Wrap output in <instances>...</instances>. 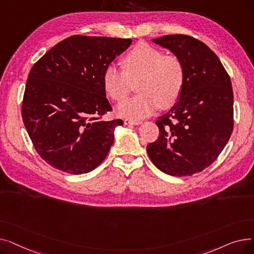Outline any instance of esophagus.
<instances>
[{"label": "esophagus", "mask_w": 254, "mask_h": 254, "mask_svg": "<svg viewBox=\"0 0 254 254\" xmlns=\"http://www.w3.org/2000/svg\"><path fill=\"white\" fill-rule=\"evenodd\" d=\"M125 125H134V126H137V125H140L141 124V122L140 120H132V119H128V118H127V119H125Z\"/></svg>", "instance_id": "34e87169"}]
</instances>
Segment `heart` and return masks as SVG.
<instances>
[{
    "label": "heart",
    "mask_w": 254,
    "mask_h": 254,
    "mask_svg": "<svg viewBox=\"0 0 254 254\" xmlns=\"http://www.w3.org/2000/svg\"><path fill=\"white\" fill-rule=\"evenodd\" d=\"M124 70L113 64L106 66L103 75L105 91L112 100L120 102L129 92L130 81L139 78L137 96L120 103L117 113L122 117L139 119L152 114L159 106L174 105L184 85V66L181 60L163 50L141 42L123 58Z\"/></svg>",
    "instance_id": "b5f03b06"
}]
</instances>
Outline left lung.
Here are the masks:
<instances>
[{"instance_id":"8db88e82","label":"left lung","mask_w":254,"mask_h":254,"mask_svg":"<svg viewBox=\"0 0 254 254\" xmlns=\"http://www.w3.org/2000/svg\"><path fill=\"white\" fill-rule=\"evenodd\" d=\"M152 42L181 60L185 79L179 100L155 122L159 136L147 153L166 174L191 176L215 161L232 135L231 78L215 53L193 37L167 35Z\"/></svg>"}]
</instances>
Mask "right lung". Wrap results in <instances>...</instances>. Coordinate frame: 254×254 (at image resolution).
Listing matches in <instances>:
<instances>
[{"label":"right lung","instance_id":"right-lung-1","mask_svg":"<svg viewBox=\"0 0 254 254\" xmlns=\"http://www.w3.org/2000/svg\"><path fill=\"white\" fill-rule=\"evenodd\" d=\"M130 39L75 35L48 50L30 71L21 115L42 159L70 174L95 170L108 154L122 119L106 98V66L130 45Z\"/></svg>","mask_w":254,"mask_h":254}]
</instances>
